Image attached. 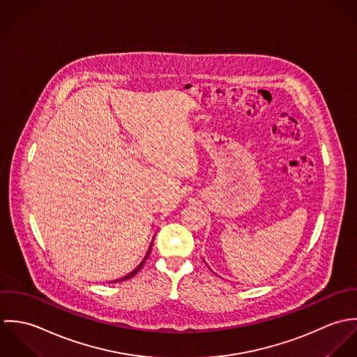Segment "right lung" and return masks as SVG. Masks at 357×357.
I'll use <instances>...</instances> for the list:
<instances>
[{"label": "right lung", "instance_id": "right-lung-1", "mask_svg": "<svg viewBox=\"0 0 357 357\" xmlns=\"http://www.w3.org/2000/svg\"><path fill=\"white\" fill-rule=\"evenodd\" d=\"M151 245H153V241H151V244H150V247H149V250H147V252H146V257H144V258H143L142 262H141V264H139V265H138V266H137V268H135V269H134V271H132V272H131V273H128V275H127V276H124V278H121V279H120V282H124V280H127V279H131V278H132V276H135V275H137V273H138V272H139V271H141V269H142L143 264H144V262H146V259H147V257H149V254H150V250H151ZM116 282H119V280H114V283H116Z\"/></svg>", "mask_w": 357, "mask_h": 357}]
</instances>
